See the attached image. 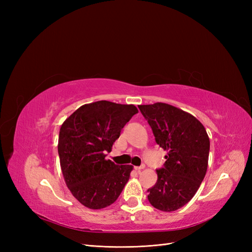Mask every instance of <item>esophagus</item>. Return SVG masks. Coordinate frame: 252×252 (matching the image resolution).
I'll return each instance as SVG.
<instances>
[{
	"label": "esophagus",
	"instance_id": "34e87169",
	"mask_svg": "<svg viewBox=\"0 0 252 252\" xmlns=\"http://www.w3.org/2000/svg\"><path fill=\"white\" fill-rule=\"evenodd\" d=\"M144 167H145L144 165H142V166H134V170H136V171L139 172V171H141L142 169H144Z\"/></svg>",
	"mask_w": 252,
	"mask_h": 252
}]
</instances>
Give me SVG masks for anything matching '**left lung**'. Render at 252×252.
<instances>
[{"mask_svg":"<svg viewBox=\"0 0 252 252\" xmlns=\"http://www.w3.org/2000/svg\"><path fill=\"white\" fill-rule=\"evenodd\" d=\"M156 142L167 150L158 181L149 188L148 201L162 211H174L196 193L208 166L210 142L201 122L191 114L165 103L140 105Z\"/></svg>","mask_w":252,"mask_h":252,"instance_id":"8db88e82","label":"left lung"}]
</instances>
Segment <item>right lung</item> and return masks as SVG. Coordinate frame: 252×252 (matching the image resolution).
Returning <instances> with one entry per match:
<instances>
[{
    "label": "right lung",
    "mask_w": 252,
    "mask_h": 252,
    "mask_svg": "<svg viewBox=\"0 0 252 252\" xmlns=\"http://www.w3.org/2000/svg\"><path fill=\"white\" fill-rule=\"evenodd\" d=\"M135 113L134 105L98 101L81 106L61 126V169L72 195L85 207H107L128 182L132 166L116 165L105 157Z\"/></svg>",
    "instance_id": "1"
}]
</instances>
